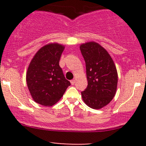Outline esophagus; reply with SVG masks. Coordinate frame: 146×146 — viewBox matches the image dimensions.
<instances>
[{
	"instance_id": "1",
	"label": "esophagus",
	"mask_w": 146,
	"mask_h": 146,
	"mask_svg": "<svg viewBox=\"0 0 146 146\" xmlns=\"http://www.w3.org/2000/svg\"><path fill=\"white\" fill-rule=\"evenodd\" d=\"M75 82H76V80H75L74 79H73V80H70V83H71V85H74Z\"/></svg>"
}]
</instances>
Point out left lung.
Masks as SVG:
<instances>
[{
	"mask_svg": "<svg viewBox=\"0 0 146 146\" xmlns=\"http://www.w3.org/2000/svg\"><path fill=\"white\" fill-rule=\"evenodd\" d=\"M80 49L85 61L88 83L81 92L82 100L90 108L99 110L108 104L116 94L118 82L116 66L107 50L98 43L82 44Z\"/></svg>",
	"mask_w": 146,
	"mask_h": 146,
	"instance_id": "obj_1",
	"label": "left lung"
}]
</instances>
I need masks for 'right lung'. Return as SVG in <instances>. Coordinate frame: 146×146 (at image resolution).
<instances>
[{"instance_id":"add662e5","label":"right lung","mask_w":146,"mask_h":146,"mask_svg":"<svg viewBox=\"0 0 146 146\" xmlns=\"http://www.w3.org/2000/svg\"><path fill=\"white\" fill-rule=\"evenodd\" d=\"M64 48V46L58 43L44 46L29 65L26 74L27 87L32 99L38 104L54 105L70 85L59 66Z\"/></svg>"}]
</instances>
